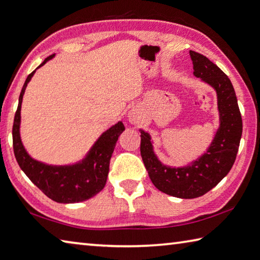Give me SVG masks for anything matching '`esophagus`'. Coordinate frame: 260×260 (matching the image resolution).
I'll list each match as a JSON object with an SVG mask.
<instances>
[{
    "mask_svg": "<svg viewBox=\"0 0 260 260\" xmlns=\"http://www.w3.org/2000/svg\"><path fill=\"white\" fill-rule=\"evenodd\" d=\"M128 120L131 124H139L143 121V114L138 107H132L128 112Z\"/></svg>",
    "mask_w": 260,
    "mask_h": 260,
    "instance_id": "esophagus-1",
    "label": "esophagus"
}]
</instances>
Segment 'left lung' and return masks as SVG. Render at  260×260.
Listing matches in <instances>:
<instances>
[{
	"instance_id": "8db88e82",
	"label": "left lung",
	"mask_w": 260,
	"mask_h": 260,
	"mask_svg": "<svg viewBox=\"0 0 260 260\" xmlns=\"http://www.w3.org/2000/svg\"><path fill=\"white\" fill-rule=\"evenodd\" d=\"M193 75L214 88L217 96L219 126L205 153L191 163L173 168L161 163L148 132L140 129V153L151 182L161 192L182 199L207 193L230 172L242 135V119L236 91L229 77L206 56L190 51Z\"/></svg>"
}]
</instances>
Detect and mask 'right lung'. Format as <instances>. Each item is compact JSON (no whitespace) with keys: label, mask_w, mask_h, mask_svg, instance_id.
<instances>
[{"label":"right lung","mask_w":260,"mask_h":260,"mask_svg":"<svg viewBox=\"0 0 260 260\" xmlns=\"http://www.w3.org/2000/svg\"><path fill=\"white\" fill-rule=\"evenodd\" d=\"M54 56L55 54L46 57L38 68L43 67ZM36 70L27 77L19 96V104L12 129L14 156L24 174L48 198L61 204L85 202L101 192L105 187L112 154L117 139L125 128L121 121L112 125L110 129L103 132L85 157L75 164L50 165L32 158L27 153L21 141L20 122L22 97L28 82L31 80Z\"/></svg>","instance_id":"right-lung-1"}]
</instances>
